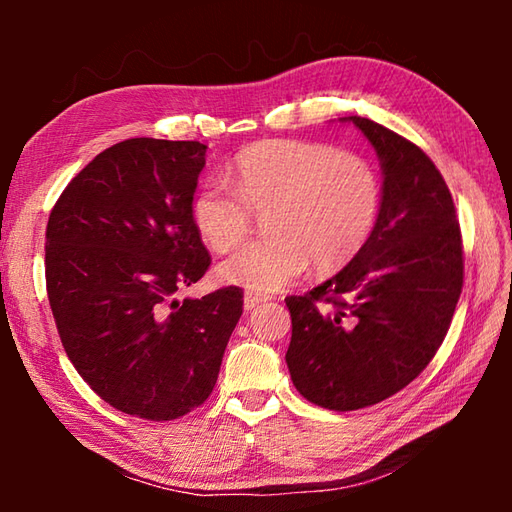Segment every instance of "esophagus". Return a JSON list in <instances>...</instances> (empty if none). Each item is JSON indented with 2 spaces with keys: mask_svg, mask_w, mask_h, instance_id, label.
I'll use <instances>...</instances> for the list:
<instances>
[{
  "mask_svg": "<svg viewBox=\"0 0 512 512\" xmlns=\"http://www.w3.org/2000/svg\"><path fill=\"white\" fill-rule=\"evenodd\" d=\"M262 301H268L266 295H255V292H246L244 295V310L250 312L255 306H259Z\"/></svg>",
  "mask_w": 512,
  "mask_h": 512,
  "instance_id": "esophagus-1",
  "label": "esophagus"
}]
</instances>
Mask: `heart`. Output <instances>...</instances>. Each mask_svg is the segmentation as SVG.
<instances>
[{
	"label": "heart",
	"mask_w": 512,
	"mask_h": 512,
	"mask_svg": "<svg viewBox=\"0 0 512 512\" xmlns=\"http://www.w3.org/2000/svg\"><path fill=\"white\" fill-rule=\"evenodd\" d=\"M383 206V182L372 160L314 140H264L239 151L231 176L206 178L191 198L202 242L228 253L264 213L266 237L217 266L224 284L275 292L306 273L310 262L336 268L369 242Z\"/></svg>",
	"instance_id": "heart-1"
}]
</instances>
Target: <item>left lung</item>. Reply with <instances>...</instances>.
<instances>
[{
    "mask_svg": "<svg viewBox=\"0 0 512 512\" xmlns=\"http://www.w3.org/2000/svg\"><path fill=\"white\" fill-rule=\"evenodd\" d=\"M376 149L383 206L369 242L332 279L286 297L299 394L332 411L394 396L436 356L464 281L462 233L442 173L411 140L350 116Z\"/></svg>",
    "mask_w": 512,
    "mask_h": 512,
    "instance_id": "8db88e82",
    "label": "left lung"
}]
</instances>
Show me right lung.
Segmentation results:
<instances>
[{
  "instance_id": "add662e5",
  "label": "right lung",
  "mask_w": 512,
  "mask_h": 512,
  "mask_svg": "<svg viewBox=\"0 0 512 512\" xmlns=\"http://www.w3.org/2000/svg\"><path fill=\"white\" fill-rule=\"evenodd\" d=\"M204 162L198 140H123L70 180L48 220L46 288L63 350L136 418L200 407L244 310L237 286L176 299L211 266L191 220Z\"/></svg>"
}]
</instances>
